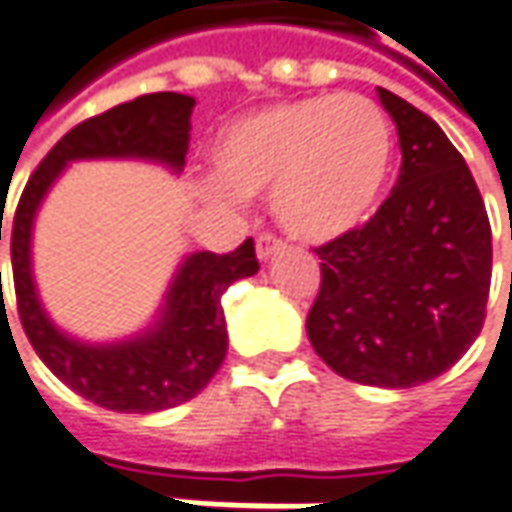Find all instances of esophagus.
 <instances>
[{"mask_svg":"<svg viewBox=\"0 0 512 512\" xmlns=\"http://www.w3.org/2000/svg\"><path fill=\"white\" fill-rule=\"evenodd\" d=\"M280 249H283V240L274 238V235H269V232L257 238V257H260V260H269V257L277 255Z\"/></svg>","mask_w":512,"mask_h":512,"instance_id":"obj_1","label":"esophagus"}]
</instances>
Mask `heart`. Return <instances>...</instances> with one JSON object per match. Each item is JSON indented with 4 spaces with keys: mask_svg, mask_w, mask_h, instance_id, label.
Returning a JSON list of instances; mask_svg holds the SVG:
<instances>
[{
    "mask_svg": "<svg viewBox=\"0 0 512 512\" xmlns=\"http://www.w3.org/2000/svg\"><path fill=\"white\" fill-rule=\"evenodd\" d=\"M215 175L203 201L238 206L269 189L274 221L291 238L328 243L371 218L391 178L394 130L357 93L294 98L240 115L209 144Z\"/></svg>",
    "mask_w": 512,
    "mask_h": 512,
    "instance_id": "obj_1",
    "label": "heart"
}]
</instances>
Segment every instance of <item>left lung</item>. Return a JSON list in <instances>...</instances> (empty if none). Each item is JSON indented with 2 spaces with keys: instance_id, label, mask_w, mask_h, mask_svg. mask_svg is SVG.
<instances>
[{
  "instance_id": "obj_1",
  "label": "left lung",
  "mask_w": 512,
  "mask_h": 512,
  "mask_svg": "<svg viewBox=\"0 0 512 512\" xmlns=\"http://www.w3.org/2000/svg\"><path fill=\"white\" fill-rule=\"evenodd\" d=\"M402 150L397 186L362 229L320 255L306 320L340 377L414 388L445 374L485 326L493 243L479 186L442 127L379 87Z\"/></svg>"
}]
</instances>
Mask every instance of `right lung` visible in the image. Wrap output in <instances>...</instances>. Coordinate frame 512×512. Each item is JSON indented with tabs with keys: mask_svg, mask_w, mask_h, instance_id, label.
<instances>
[{
	"mask_svg": "<svg viewBox=\"0 0 512 512\" xmlns=\"http://www.w3.org/2000/svg\"><path fill=\"white\" fill-rule=\"evenodd\" d=\"M192 107L195 98L184 93H147L81 121L47 152L16 206L10 257L27 340L67 388L107 411H167L209 385L229 345L221 297L235 280L257 274L255 243L252 238L243 240L229 255H186L150 326L124 340L90 343L67 334L45 311L33 277V223L47 192L73 161H150L178 175L189 150Z\"/></svg>",
	"mask_w": 512,
	"mask_h": 512,
	"instance_id": "1",
	"label": "right lung"
}]
</instances>
